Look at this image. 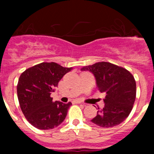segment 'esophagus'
I'll use <instances>...</instances> for the list:
<instances>
[{
    "instance_id": "obj_1",
    "label": "esophagus",
    "mask_w": 154,
    "mask_h": 154,
    "mask_svg": "<svg viewBox=\"0 0 154 154\" xmlns=\"http://www.w3.org/2000/svg\"><path fill=\"white\" fill-rule=\"evenodd\" d=\"M74 103H78V104H79V103H81L82 102L80 101V100H77V99H76V100H74Z\"/></svg>"
}]
</instances>
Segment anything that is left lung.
Wrapping results in <instances>:
<instances>
[{
	"instance_id": "obj_1",
	"label": "left lung",
	"mask_w": 154,
	"mask_h": 154,
	"mask_svg": "<svg viewBox=\"0 0 154 154\" xmlns=\"http://www.w3.org/2000/svg\"><path fill=\"white\" fill-rule=\"evenodd\" d=\"M95 76L98 89L106 94L105 106L92 122L103 128L117 126L130 115L136 99L137 85L133 75L122 67L102 62L85 66Z\"/></svg>"
}]
</instances>
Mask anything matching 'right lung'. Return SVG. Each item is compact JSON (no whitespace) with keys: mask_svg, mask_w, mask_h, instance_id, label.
Here are the masks:
<instances>
[{"mask_svg":"<svg viewBox=\"0 0 154 154\" xmlns=\"http://www.w3.org/2000/svg\"><path fill=\"white\" fill-rule=\"evenodd\" d=\"M71 69L55 62H42L26 69L20 76L17 85L20 107L27 120L37 129H54L66 117L72 103H54L50 95Z\"/></svg>","mask_w":154,"mask_h":154,"instance_id":"obj_1","label":"right lung"}]
</instances>
